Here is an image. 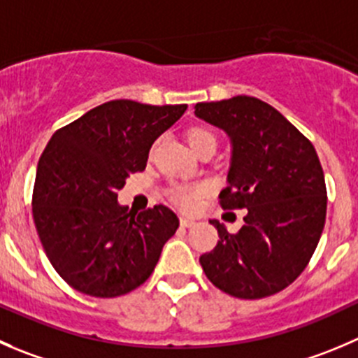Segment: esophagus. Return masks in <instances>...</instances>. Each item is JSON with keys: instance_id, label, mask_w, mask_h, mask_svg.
I'll return each mask as SVG.
<instances>
[{"instance_id": "1", "label": "esophagus", "mask_w": 358, "mask_h": 358, "mask_svg": "<svg viewBox=\"0 0 358 358\" xmlns=\"http://www.w3.org/2000/svg\"><path fill=\"white\" fill-rule=\"evenodd\" d=\"M194 224H196V220H194V218L180 217V225H182V227H192Z\"/></svg>"}]
</instances>
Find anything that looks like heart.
Returning a JSON list of instances; mask_svg holds the SVG:
<instances>
[{"mask_svg": "<svg viewBox=\"0 0 358 358\" xmlns=\"http://www.w3.org/2000/svg\"><path fill=\"white\" fill-rule=\"evenodd\" d=\"M187 140H189L190 148H197L199 145L206 143V141H213L215 143V134L211 131L204 129V127H192L187 133ZM210 185L208 183H173L168 189V196L175 204H178L183 210H196L199 204L201 197L208 194Z\"/></svg>", "mask_w": 358, "mask_h": 358, "instance_id": "obj_1", "label": "heart"}]
</instances>
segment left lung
<instances>
[{
  "instance_id": "obj_1",
  "label": "left lung",
  "mask_w": 358,
  "mask_h": 358,
  "mask_svg": "<svg viewBox=\"0 0 358 358\" xmlns=\"http://www.w3.org/2000/svg\"><path fill=\"white\" fill-rule=\"evenodd\" d=\"M196 117L231 140L224 210L246 208L236 234L218 220V243L199 257L217 289L262 299L289 287L310 262L325 224L327 190L315 147L278 110L250 96L197 103Z\"/></svg>"
}]
</instances>
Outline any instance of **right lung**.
<instances>
[{
  "mask_svg": "<svg viewBox=\"0 0 358 358\" xmlns=\"http://www.w3.org/2000/svg\"><path fill=\"white\" fill-rule=\"evenodd\" d=\"M187 105L103 103L52 134L36 168L33 218L62 280L92 297H117L148 280L178 229L164 204L134 213L117 192L143 171L154 141Z\"/></svg>",
  "mask_w": 358,
  "mask_h": 358,
  "instance_id": "add662e5",
  "label": "right lung"
}]
</instances>
